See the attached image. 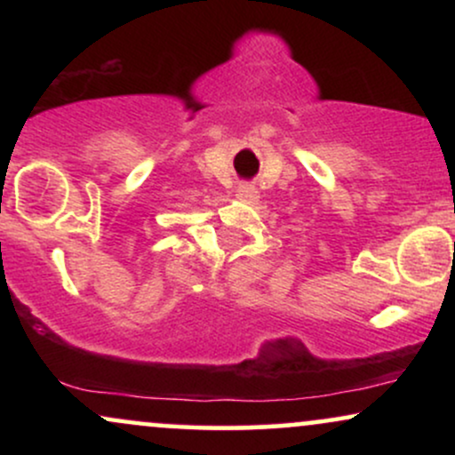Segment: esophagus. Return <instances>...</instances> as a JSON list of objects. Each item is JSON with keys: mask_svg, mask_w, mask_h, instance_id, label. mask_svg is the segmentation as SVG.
<instances>
[{"mask_svg": "<svg viewBox=\"0 0 455 455\" xmlns=\"http://www.w3.org/2000/svg\"><path fill=\"white\" fill-rule=\"evenodd\" d=\"M237 198H242V201H248V203H254L259 198V190L252 184H242L237 188Z\"/></svg>", "mask_w": 455, "mask_h": 455, "instance_id": "1", "label": "esophagus"}]
</instances>
